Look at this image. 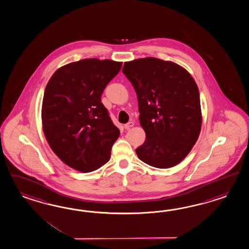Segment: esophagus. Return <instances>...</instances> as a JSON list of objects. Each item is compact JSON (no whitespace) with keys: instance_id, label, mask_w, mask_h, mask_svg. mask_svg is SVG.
<instances>
[{"instance_id":"1","label":"esophagus","mask_w":249,"mask_h":249,"mask_svg":"<svg viewBox=\"0 0 249 249\" xmlns=\"http://www.w3.org/2000/svg\"><path fill=\"white\" fill-rule=\"evenodd\" d=\"M134 122H128L126 124H124V128H125V130H129L134 126Z\"/></svg>"}]
</instances>
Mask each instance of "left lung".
I'll list each match as a JSON object with an SVG mask.
<instances>
[{"mask_svg": "<svg viewBox=\"0 0 249 249\" xmlns=\"http://www.w3.org/2000/svg\"><path fill=\"white\" fill-rule=\"evenodd\" d=\"M123 73L136 92L141 126L146 134L135 150L138 158L160 169L177 165L201 129L197 84L182 67L155 57L125 62Z\"/></svg>", "mask_w": 249, "mask_h": 249, "instance_id": "left-lung-1", "label": "left lung"}]
</instances>
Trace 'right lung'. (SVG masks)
<instances>
[{"instance_id":"add662e5","label":"right lung","mask_w":249,"mask_h":249,"mask_svg":"<svg viewBox=\"0 0 249 249\" xmlns=\"http://www.w3.org/2000/svg\"><path fill=\"white\" fill-rule=\"evenodd\" d=\"M121 67L110 59H81L58 69L47 84L41 110L46 139L77 171L93 172L106 164L120 135L101 96Z\"/></svg>"}]
</instances>
